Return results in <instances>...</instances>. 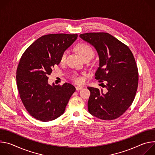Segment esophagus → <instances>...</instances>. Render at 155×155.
<instances>
[{
    "label": "esophagus",
    "mask_w": 155,
    "mask_h": 155,
    "mask_svg": "<svg viewBox=\"0 0 155 155\" xmlns=\"http://www.w3.org/2000/svg\"><path fill=\"white\" fill-rule=\"evenodd\" d=\"M76 90L77 91H80V90H82L83 88V86H76Z\"/></svg>",
    "instance_id": "1"
}]
</instances>
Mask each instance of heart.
<instances>
[{
  "mask_svg": "<svg viewBox=\"0 0 155 155\" xmlns=\"http://www.w3.org/2000/svg\"><path fill=\"white\" fill-rule=\"evenodd\" d=\"M77 49L78 52L79 53V54L83 58H84L86 56H91V55L94 56L93 50L90 45H88L87 44L80 43V44H79V45H77ZM68 53V50H65L64 52H63V53L62 54L61 57V62H64L65 61ZM73 79L77 83H81L82 81V78L80 77H74L73 78Z\"/></svg>",
  "mask_w": 155,
  "mask_h": 155,
  "instance_id": "1",
  "label": "heart"
}]
</instances>
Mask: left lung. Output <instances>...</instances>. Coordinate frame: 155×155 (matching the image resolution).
Wrapping results in <instances>:
<instances>
[{
    "label": "left lung",
    "instance_id": "1",
    "mask_svg": "<svg viewBox=\"0 0 155 155\" xmlns=\"http://www.w3.org/2000/svg\"><path fill=\"white\" fill-rule=\"evenodd\" d=\"M96 49L99 59L95 78L107 82L106 91L87 87L91 94L88 112L104 120L122 115L133 102L137 90L139 74L134 57L127 46L105 32L80 35Z\"/></svg>",
    "mask_w": 155,
    "mask_h": 155
}]
</instances>
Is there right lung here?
Segmentation results:
<instances>
[{"mask_svg":"<svg viewBox=\"0 0 155 155\" xmlns=\"http://www.w3.org/2000/svg\"><path fill=\"white\" fill-rule=\"evenodd\" d=\"M77 34H53L37 39L19 61L16 83L20 98L29 114L47 122L62 115L75 87L65 83L62 86L48 83L54 65L61 62L63 52L77 40Z\"/></svg>","mask_w":155,"mask_h":155,"instance_id":"obj_1","label":"right lung"}]
</instances>
